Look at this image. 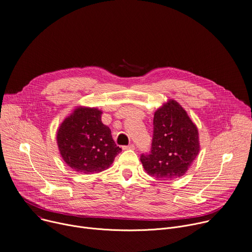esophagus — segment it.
Wrapping results in <instances>:
<instances>
[{"label":"esophagus","mask_w":252,"mask_h":252,"mask_svg":"<svg viewBox=\"0 0 252 252\" xmlns=\"http://www.w3.org/2000/svg\"><path fill=\"white\" fill-rule=\"evenodd\" d=\"M134 149H135V146L133 144H130L128 146L123 147V150H134Z\"/></svg>","instance_id":"esophagus-1"}]
</instances>
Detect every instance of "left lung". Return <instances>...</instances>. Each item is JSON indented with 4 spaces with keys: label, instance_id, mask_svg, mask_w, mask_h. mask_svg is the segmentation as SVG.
I'll use <instances>...</instances> for the list:
<instances>
[{
    "label": "left lung",
    "instance_id": "left-lung-1",
    "mask_svg": "<svg viewBox=\"0 0 252 252\" xmlns=\"http://www.w3.org/2000/svg\"><path fill=\"white\" fill-rule=\"evenodd\" d=\"M153 125L151 152L141 155L144 170L162 180L183 176L200 151L196 125L173 99L155 111Z\"/></svg>",
    "mask_w": 252,
    "mask_h": 252
}]
</instances>
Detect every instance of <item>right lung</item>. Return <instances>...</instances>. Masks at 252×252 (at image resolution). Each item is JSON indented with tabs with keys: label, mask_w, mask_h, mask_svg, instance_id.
Here are the masks:
<instances>
[{
	"label": "right lung",
	"mask_w": 252,
	"mask_h": 252,
	"mask_svg": "<svg viewBox=\"0 0 252 252\" xmlns=\"http://www.w3.org/2000/svg\"><path fill=\"white\" fill-rule=\"evenodd\" d=\"M98 108L79 106L57 130V144L64 162L74 171L94 174L108 169L121 152L101 121Z\"/></svg>",
	"instance_id": "add662e5"
}]
</instances>
